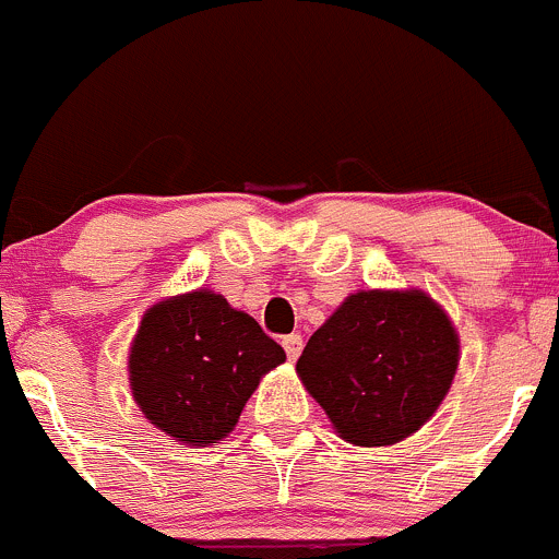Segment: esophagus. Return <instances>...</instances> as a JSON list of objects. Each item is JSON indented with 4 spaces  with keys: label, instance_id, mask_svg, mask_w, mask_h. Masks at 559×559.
Segmentation results:
<instances>
[{
    "label": "esophagus",
    "instance_id": "1",
    "mask_svg": "<svg viewBox=\"0 0 559 559\" xmlns=\"http://www.w3.org/2000/svg\"><path fill=\"white\" fill-rule=\"evenodd\" d=\"M282 347H285L287 358H290V361H296L298 353H301V347H304L301 334H287V336H282Z\"/></svg>",
    "mask_w": 559,
    "mask_h": 559
}]
</instances>
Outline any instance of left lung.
<instances>
[{
	"instance_id": "obj_1",
	"label": "left lung",
	"mask_w": 559,
	"mask_h": 559,
	"mask_svg": "<svg viewBox=\"0 0 559 559\" xmlns=\"http://www.w3.org/2000/svg\"><path fill=\"white\" fill-rule=\"evenodd\" d=\"M460 367L454 320L418 287L356 290L309 336L298 380L353 445H394L443 405Z\"/></svg>"
}]
</instances>
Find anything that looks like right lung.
Wrapping results in <instances>:
<instances>
[{"mask_svg": "<svg viewBox=\"0 0 559 559\" xmlns=\"http://www.w3.org/2000/svg\"><path fill=\"white\" fill-rule=\"evenodd\" d=\"M282 361L285 350L255 318L198 287L143 312L127 372L148 424L176 443L206 449L234 432L263 374Z\"/></svg>", "mask_w": 559, "mask_h": 559, "instance_id": "1", "label": "right lung"}]
</instances>
